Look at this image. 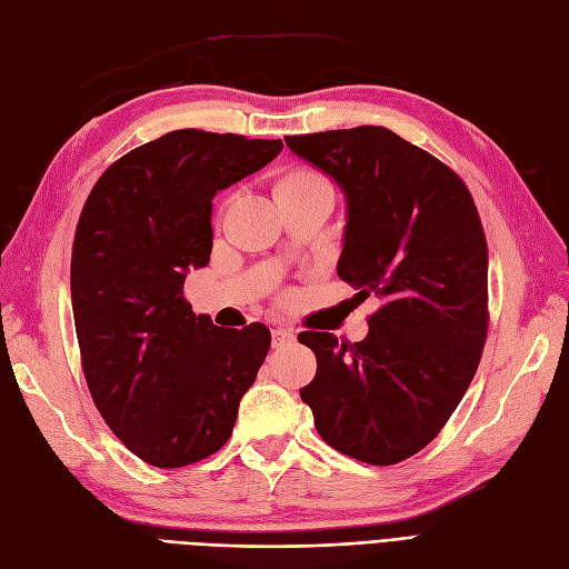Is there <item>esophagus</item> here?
<instances>
[{
	"mask_svg": "<svg viewBox=\"0 0 569 569\" xmlns=\"http://www.w3.org/2000/svg\"><path fill=\"white\" fill-rule=\"evenodd\" d=\"M295 340H297V335L291 332L289 328H282V326L272 328V345L274 347H284V345H291Z\"/></svg>",
	"mask_w": 569,
	"mask_h": 569,
	"instance_id": "obj_1",
	"label": "esophagus"
}]
</instances>
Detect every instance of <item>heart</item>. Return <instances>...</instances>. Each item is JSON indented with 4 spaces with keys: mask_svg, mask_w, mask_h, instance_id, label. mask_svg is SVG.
I'll list each match as a JSON object with an SVG mask.
<instances>
[{
    "mask_svg": "<svg viewBox=\"0 0 569 569\" xmlns=\"http://www.w3.org/2000/svg\"><path fill=\"white\" fill-rule=\"evenodd\" d=\"M318 193H332V189L326 177L313 170H291L274 183V198H278L280 206Z\"/></svg>",
    "mask_w": 569,
    "mask_h": 569,
    "instance_id": "b5f03b06",
    "label": "heart"
}]
</instances>
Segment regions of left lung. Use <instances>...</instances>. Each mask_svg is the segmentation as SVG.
Instances as JSON below:
<instances>
[{
    "label": "left lung",
    "mask_w": 569,
    "mask_h": 569,
    "mask_svg": "<svg viewBox=\"0 0 569 569\" xmlns=\"http://www.w3.org/2000/svg\"><path fill=\"white\" fill-rule=\"evenodd\" d=\"M347 203L337 274L382 299L361 342L301 332L318 371L301 399L330 448L388 467L452 417L488 330V249L465 181L386 127L287 136Z\"/></svg>",
    "instance_id": "8db88e82"
}]
</instances>
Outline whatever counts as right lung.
<instances>
[{
  "label": "right lung",
  "mask_w": 569,
  "mask_h": 569,
  "mask_svg": "<svg viewBox=\"0 0 569 569\" xmlns=\"http://www.w3.org/2000/svg\"><path fill=\"white\" fill-rule=\"evenodd\" d=\"M282 141L198 129L127 152L90 191L71 251L83 373L112 433L177 469L218 452L270 349V330L218 328L183 299L212 251V198L280 156Z\"/></svg>",
  "instance_id": "right-lung-1"
}]
</instances>
